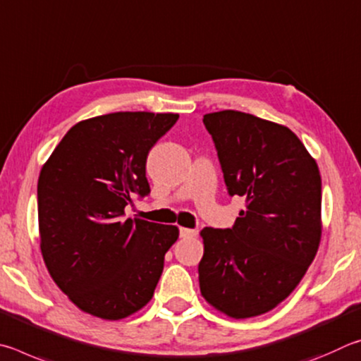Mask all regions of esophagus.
<instances>
[{
	"label": "esophagus",
	"instance_id": "obj_1",
	"mask_svg": "<svg viewBox=\"0 0 361 361\" xmlns=\"http://www.w3.org/2000/svg\"><path fill=\"white\" fill-rule=\"evenodd\" d=\"M180 238L188 239V238H197L198 236V231L197 230H192V228H180Z\"/></svg>",
	"mask_w": 361,
	"mask_h": 361
}]
</instances>
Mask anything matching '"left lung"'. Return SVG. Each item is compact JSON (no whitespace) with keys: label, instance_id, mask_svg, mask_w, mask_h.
<instances>
[{"label":"left lung","instance_id":"left-lung-1","mask_svg":"<svg viewBox=\"0 0 361 361\" xmlns=\"http://www.w3.org/2000/svg\"><path fill=\"white\" fill-rule=\"evenodd\" d=\"M203 122L228 193L243 197L245 209L233 228L201 230L200 290L231 319L257 317L293 292L317 254L320 171L287 126L230 109Z\"/></svg>","mask_w":361,"mask_h":361}]
</instances>
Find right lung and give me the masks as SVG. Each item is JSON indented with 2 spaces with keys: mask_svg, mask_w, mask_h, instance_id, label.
I'll use <instances>...</instances> for the list:
<instances>
[{
  "mask_svg": "<svg viewBox=\"0 0 361 361\" xmlns=\"http://www.w3.org/2000/svg\"><path fill=\"white\" fill-rule=\"evenodd\" d=\"M179 114L112 112L75 123L37 180L41 254L56 286L80 311L120 320L154 296L179 228L123 220L150 192L149 150Z\"/></svg>",
  "mask_w": 361,
  "mask_h": 361,
  "instance_id": "add662e5",
  "label": "right lung"
}]
</instances>
